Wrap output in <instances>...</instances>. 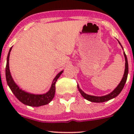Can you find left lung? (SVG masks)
I'll return each instance as SVG.
<instances>
[{"mask_svg":"<svg viewBox=\"0 0 134 134\" xmlns=\"http://www.w3.org/2000/svg\"><path fill=\"white\" fill-rule=\"evenodd\" d=\"M119 43L121 44L120 42L119 41ZM121 47L122 48V47L121 46ZM123 49V48H122ZM124 56L125 58V73H124L123 77H122V80H121V82L119 83V84L117 86V87L112 91L111 93H110L108 94H106L105 96H102V97H96V96H92L90 95V94H86L79 87V86L77 85V87H78V91H80V94H82V97L84 98H86V100L89 101H91L93 102H98V103H100V102H106V101H108L109 100L112 99V98H115L117 96L119 95L120 93L121 92V91L123 89L125 84L126 82L127 77H128V59H127L126 55L125 54V52H124Z\"/></svg>","mask_w":134,"mask_h":134,"instance_id":"obj_1","label":"left lung"}]
</instances>
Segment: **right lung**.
Segmentation results:
<instances>
[{
    "instance_id": "right-lung-1",
    "label": "right lung",
    "mask_w": 134,
    "mask_h": 134,
    "mask_svg": "<svg viewBox=\"0 0 134 134\" xmlns=\"http://www.w3.org/2000/svg\"><path fill=\"white\" fill-rule=\"evenodd\" d=\"M12 47H11L8 52L7 57V63H6V78L7 81V83L9 87L10 88L11 91L14 94V95L17 97V99L23 103L24 104L27 105V106H33V107H39V106H43V105L48 104L51 102V101L53 99L55 94V91H56V87L55 84L58 79V78L62 75L63 71L59 72L56 77L54 79L52 82V86H51V89L45 94H32L26 91H23L21 89L19 88L18 86L15 83L14 80L12 78V75H11L10 71H9V54H10L11 50Z\"/></svg>"
}]
</instances>
